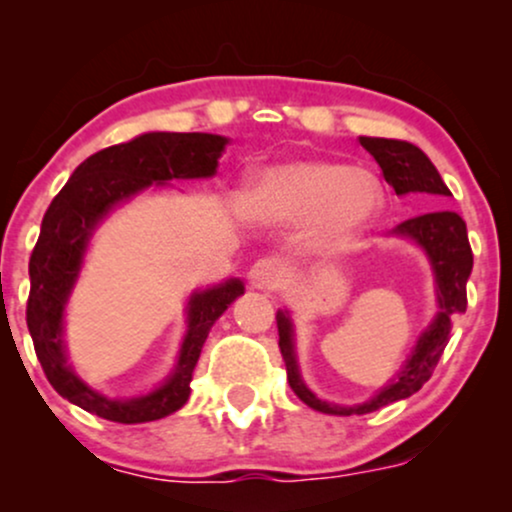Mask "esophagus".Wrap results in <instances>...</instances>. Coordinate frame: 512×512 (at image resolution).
<instances>
[{"instance_id": "34e87169", "label": "esophagus", "mask_w": 512, "mask_h": 512, "mask_svg": "<svg viewBox=\"0 0 512 512\" xmlns=\"http://www.w3.org/2000/svg\"><path fill=\"white\" fill-rule=\"evenodd\" d=\"M286 281V267L274 257H262L252 264L250 284L260 291H276Z\"/></svg>"}]
</instances>
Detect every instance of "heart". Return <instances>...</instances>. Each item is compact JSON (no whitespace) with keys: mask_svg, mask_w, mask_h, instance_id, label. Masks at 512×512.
I'll use <instances>...</instances> for the list:
<instances>
[{"mask_svg":"<svg viewBox=\"0 0 512 512\" xmlns=\"http://www.w3.org/2000/svg\"><path fill=\"white\" fill-rule=\"evenodd\" d=\"M383 204L378 178L337 161H298L269 168L245 192L243 211L257 221L313 219L317 238L344 243L375 219Z\"/></svg>","mask_w":512,"mask_h":512,"instance_id":"obj_1","label":"heart"}]
</instances>
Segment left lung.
I'll return each mask as SVG.
<instances>
[{
	"mask_svg": "<svg viewBox=\"0 0 512 512\" xmlns=\"http://www.w3.org/2000/svg\"><path fill=\"white\" fill-rule=\"evenodd\" d=\"M363 149L378 161L383 178L397 195L407 192H426V195L448 197L450 190L445 187L443 178L438 175L436 166L428 161V156L419 146L402 142V139H383V137H358ZM397 236L414 238L426 255L431 257L433 272H436L438 284V303L440 313L433 325L421 334L414 354L407 366L397 373L395 383H390L378 392L370 402L358 404V407H332V404L320 402L308 387L303 385L301 373H298L296 354H293V330L291 320L286 313L276 315V327H279V349L286 363V378H289L291 390L303 399L308 407L325 414H370L397 402V399L411 397L436 370L445 346L450 342L452 320L467 310V279L472 274V248H469L467 226L462 216L455 211H431V214L414 216V219L402 221L395 226Z\"/></svg>",
	"mask_w": 512,
	"mask_h": 512,
	"instance_id": "1",
	"label": "left lung"
}]
</instances>
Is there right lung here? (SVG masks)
Instances as JSON below:
<instances>
[{
	"instance_id": "obj_1",
	"label": "right lung",
	"mask_w": 512,
	"mask_h": 512,
	"mask_svg": "<svg viewBox=\"0 0 512 512\" xmlns=\"http://www.w3.org/2000/svg\"><path fill=\"white\" fill-rule=\"evenodd\" d=\"M226 137L202 132H149L127 144L88 156L60 195L52 199L40 226L28 274L26 322L35 356L50 385L76 407L115 424H144L178 411L190 397L192 370L219 315L243 293L238 279L190 298V330L173 375L156 392L137 399H108L86 387L67 366L62 349V310L79 274L81 257L96 223L122 199L154 182L211 178L219 168Z\"/></svg>"
}]
</instances>
